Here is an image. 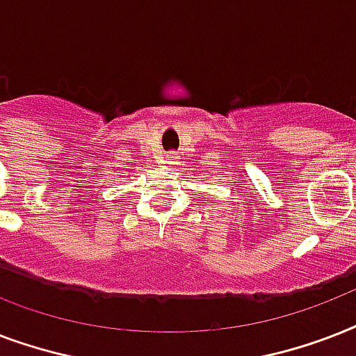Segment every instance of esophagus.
Masks as SVG:
<instances>
[{"instance_id": "obj_1", "label": "esophagus", "mask_w": 356, "mask_h": 356, "mask_svg": "<svg viewBox=\"0 0 356 356\" xmlns=\"http://www.w3.org/2000/svg\"><path fill=\"white\" fill-rule=\"evenodd\" d=\"M175 161H177V155H175V153H166V155H164V162H168V164H175Z\"/></svg>"}]
</instances>
